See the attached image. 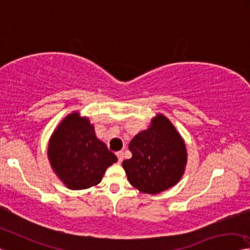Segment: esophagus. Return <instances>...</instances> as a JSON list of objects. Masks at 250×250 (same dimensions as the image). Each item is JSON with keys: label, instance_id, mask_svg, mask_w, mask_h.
Instances as JSON below:
<instances>
[{"label": "esophagus", "instance_id": "esophagus-1", "mask_svg": "<svg viewBox=\"0 0 250 250\" xmlns=\"http://www.w3.org/2000/svg\"><path fill=\"white\" fill-rule=\"evenodd\" d=\"M117 157H118V161L122 162V160H124V151H118Z\"/></svg>", "mask_w": 250, "mask_h": 250}]
</instances>
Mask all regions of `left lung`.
I'll use <instances>...</instances> for the list:
<instances>
[{
  "label": "left lung",
  "instance_id": "obj_1",
  "mask_svg": "<svg viewBox=\"0 0 250 250\" xmlns=\"http://www.w3.org/2000/svg\"><path fill=\"white\" fill-rule=\"evenodd\" d=\"M132 157L122 161L126 177L144 193H160L178 184L187 164L185 141L168 118L157 114L129 144Z\"/></svg>",
  "mask_w": 250,
  "mask_h": 250
}]
</instances>
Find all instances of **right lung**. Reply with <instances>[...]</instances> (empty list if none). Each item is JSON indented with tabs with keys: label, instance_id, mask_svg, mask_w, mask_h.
Here are the masks:
<instances>
[{
	"label": "right lung",
	"instance_id": "1",
	"mask_svg": "<svg viewBox=\"0 0 250 250\" xmlns=\"http://www.w3.org/2000/svg\"><path fill=\"white\" fill-rule=\"evenodd\" d=\"M47 158L55 175L72 190L97 186L106 168L118 161L116 154L98 139L89 119L79 112L68 114L54 130Z\"/></svg>",
	"mask_w": 250,
	"mask_h": 250
}]
</instances>
